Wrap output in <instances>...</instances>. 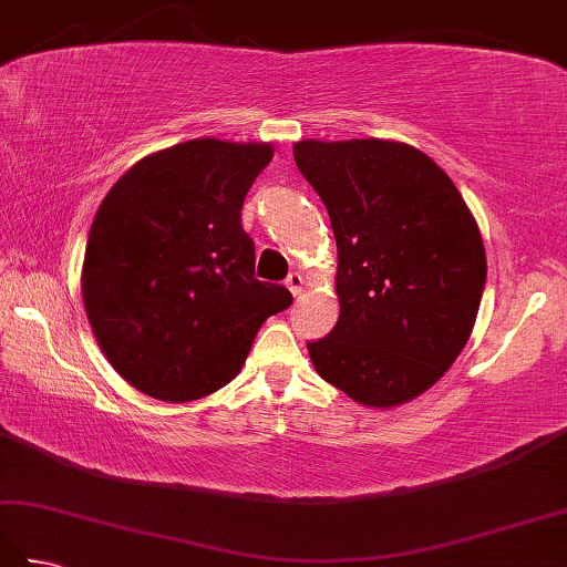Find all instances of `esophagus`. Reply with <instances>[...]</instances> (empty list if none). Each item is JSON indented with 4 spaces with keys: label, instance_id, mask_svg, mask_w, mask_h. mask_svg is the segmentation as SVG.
<instances>
[{
    "label": "esophagus",
    "instance_id": "34e87169",
    "mask_svg": "<svg viewBox=\"0 0 567 567\" xmlns=\"http://www.w3.org/2000/svg\"><path fill=\"white\" fill-rule=\"evenodd\" d=\"M285 285H287V290H290L295 297H299V295H302V290H305V275L295 270V272L287 275Z\"/></svg>",
    "mask_w": 567,
    "mask_h": 567
}]
</instances>
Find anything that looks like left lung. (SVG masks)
I'll list each match as a JSON object with an SVG mask.
<instances>
[{
	"label": "left lung",
	"mask_w": 567,
	"mask_h": 567,
	"mask_svg": "<svg viewBox=\"0 0 567 567\" xmlns=\"http://www.w3.org/2000/svg\"><path fill=\"white\" fill-rule=\"evenodd\" d=\"M339 248L341 315L309 358L351 400L390 409L439 382L461 355L485 290L475 216L426 153L396 141H299Z\"/></svg>",
	"instance_id": "left-lung-1"
}]
</instances>
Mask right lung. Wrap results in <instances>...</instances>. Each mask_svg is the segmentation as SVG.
Returning <instances> with one entry per match:
<instances>
[{
    "label": "right lung",
    "instance_id": "1",
    "mask_svg": "<svg viewBox=\"0 0 567 567\" xmlns=\"http://www.w3.org/2000/svg\"><path fill=\"white\" fill-rule=\"evenodd\" d=\"M270 143L197 138L138 161L100 204L82 299L102 353L128 384L192 402L231 382L262 321L292 305L256 280L240 226Z\"/></svg>",
    "mask_w": 567,
    "mask_h": 567
}]
</instances>
